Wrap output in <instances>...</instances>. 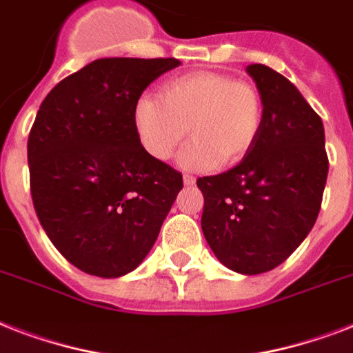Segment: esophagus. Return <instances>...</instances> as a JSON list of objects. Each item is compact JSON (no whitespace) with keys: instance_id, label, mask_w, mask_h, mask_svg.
<instances>
[{"instance_id":"34e87169","label":"esophagus","mask_w":353,"mask_h":353,"mask_svg":"<svg viewBox=\"0 0 353 353\" xmlns=\"http://www.w3.org/2000/svg\"><path fill=\"white\" fill-rule=\"evenodd\" d=\"M183 183H185L187 187H192L194 183H196V177H194V176H188V174H185V176H183Z\"/></svg>"}]
</instances>
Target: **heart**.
I'll return each instance as SVG.
<instances>
[{
  "label": "heart",
  "mask_w": 353,
  "mask_h": 353,
  "mask_svg": "<svg viewBox=\"0 0 353 353\" xmlns=\"http://www.w3.org/2000/svg\"><path fill=\"white\" fill-rule=\"evenodd\" d=\"M159 96L143 95L133 108L139 143L157 161L170 159L190 133L192 143L179 157L181 166H231L249 154L260 133L262 97L254 85L229 74H181L161 85Z\"/></svg>",
  "instance_id": "1"
}]
</instances>
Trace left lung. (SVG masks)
Returning a JSON list of instances; mask_svg holds the SVG:
<instances>
[{
  "mask_svg": "<svg viewBox=\"0 0 353 353\" xmlns=\"http://www.w3.org/2000/svg\"><path fill=\"white\" fill-rule=\"evenodd\" d=\"M245 71L262 97V126L249 154L199 177L201 229L216 258L241 274L284 262L317 221L328 177L323 121L290 80L262 63Z\"/></svg>",
  "mask_w": 353,
  "mask_h": 353,
  "instance_id": "obj_1",
  "label": "left lung"
}]
</instances>
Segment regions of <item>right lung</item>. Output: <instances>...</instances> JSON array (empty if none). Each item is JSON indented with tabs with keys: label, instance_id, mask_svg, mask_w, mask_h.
I'll list each match as a JSON object with an SVG mask.
<instances>
[{
	"label": "right lung",
	"instance_id": "add662e5",
	"mask_svg": "<svg viewBox=\"0 0 353 353\" xmlns=\"http://www.w3.org/2000/svg\"><path fill=\"white\" fill-rule=\"evenodd\" d=\"M176 58H101L41 102L27 143L30 194L52 245L88 274L139 268L183 176L139 143L133 108Z\"/></svg>",
	"mask_w": 353,
	"mask_h": 353
}]
</instances>
